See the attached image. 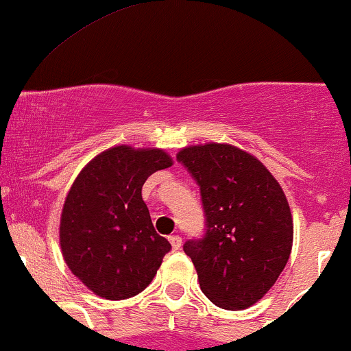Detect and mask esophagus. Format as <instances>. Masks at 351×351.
I'll return each mask as SVG.
<instances>
[{"label":"esophagus","instance_id":"esophagus-1","mask_svg":"<svg viewBox=\"0 0 351 351\" xmlns=\"http://www.w3.org/2000/svg\"><path fill=\"white\" fill-rule=\"evenodd\" d=\"M169 241H171L172 244V250H180V246H182V237L180 236H169Z\"/></svg>","mask_w":351,"mask_h":351}]
</instances>
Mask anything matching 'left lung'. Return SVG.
Instances as JSON below:
<instances>
[{
  "instance_id": "left-lung-1",
  "label": "left lung",
  "mask_w": 351,
  "mask_h": 351,
  "mask_svg": "<svg viewBox=\"0 0 351 351\" xmlns=\"http://www.w3.org/2000/svg\"><path fill=\"white\" fill-rule=\"evenodd\" d=\"M177 160L201 191L204 236L187 241L184 252L202 293L224 310L250 308L289 259L293 219L285 192L261 162L237 147H186Z\"/></svg>"
}]
</instances>
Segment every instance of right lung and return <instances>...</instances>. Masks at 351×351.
<instances>
[{
    "mask_svg": "<svg viewBox=\"0 0 351 351\" xmlns=\"http://www.w3.org/2000/svg\"><path fill=\"white\" fill-rule=\"evenodd\" d=\"M171 165L164 150L119 145L97 156L75 179L63 206L60 244L71 273L95 295H138L171 251L142 199L145 180Z\"/></svg>",
    "mask_w": 351,
    "mask_h": 351,
    "instance_id": "obj_1",
    "label": "right lung"
}]
</instances>
